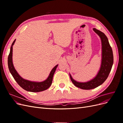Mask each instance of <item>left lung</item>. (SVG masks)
I'll use <instances>...</instances> for the list:
<instances>
[{"mask_svg": "<svg viewBox=\"0 0 123 123\" xmlns=\"http://www.w3.org/2000/svg\"><path fill=\"white\" fill-rule=\"evenodd\" d=\"M94 31L98 34L102 41V61L101 67L98 74L93 79L86 83H80L74 80L70 75V79L76 87L85 90H90L98 87L105 81L111 71L113 63V55L107 36L104 33L93 28Z\"/></svg>", "mask_w": 123, "mask_h": 123, "instance_id": "1", "label": "left lung"}]
</instances>
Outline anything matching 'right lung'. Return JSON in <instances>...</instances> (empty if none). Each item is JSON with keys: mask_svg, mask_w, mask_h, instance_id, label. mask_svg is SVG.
<instances>
[{"mask_svg": "<svg viewBox=\"0 0 123 123\" xmlns=\"http://www.w3.org/2000/svg\"><path fill=\"white\" fill-rule=\"evenodd\" d=\"M16 39H15L13 42L12 46L11 47L10 52L8 56V67L10 70V72L12 74L14 80H16L17 84L20 86L25 89V90L33 92H38L43 91L49 88L52 83L53 77L55 73V71L58 65L55 66L51 71L49 76H48V79L42 82H34L29 80L23 79V78L20 76L18 74L16 70L15 69L12 62V52H13V46L15 42Z\"/></svg>", "mask_w": 123, "mask_h": 123, "instance_id": "obj_1", "label": "right lung"}]
</instances>
